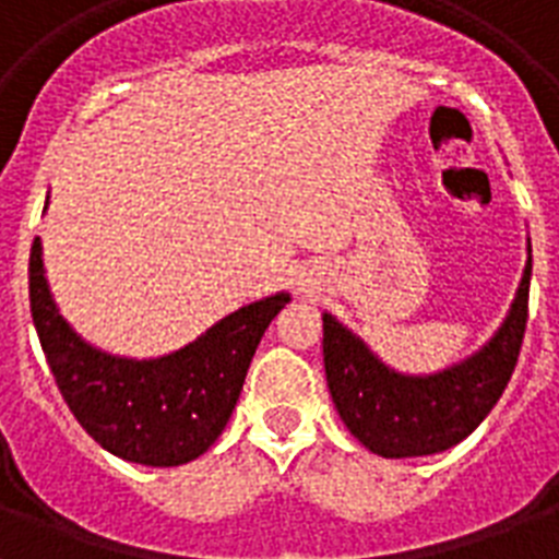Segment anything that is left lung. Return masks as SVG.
Listing matches in <instances>:
<instances>
[{"label":"left lung","mask_w":559,"mask_h":559,"mask_svg":"<svg viewBox=\"0 0 559 559\" xmlns=\"http://www.w3.org/2000/svg\"><path fill=\"white\" fill-rule=\"evenodd\" d=\"M528 287L531 254L516 298L493 340L459 366L426 377L382 366L366 342L324 313L328 389L350 435L382 459L435 455L464 441L499 403L516 368L528 324Z\"/></svg>","instance_id":"8db88e82"}]
</instances>
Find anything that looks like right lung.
Masks as SVG:
<instances>
[{
	"label": "right lung",
	"mask_w": 559,
	"mask_h": 559,
	"mask_svg": "<svg viewBox=\"0 0 559 559\" xmlns=\"http://www.w3.org/2000/svg\"><path fill=\"white\" fill-rule=\"evenodd\" d=\"M28 296L46 362L78 424L107 452L147 467H179L217 441L263 331L289 301L275 293L228 313L174 354L127 359L92 348L60 316L39 237L31 246Z\"/></svg>",
	"instance_id": "obj_1"
}]
</instances>
